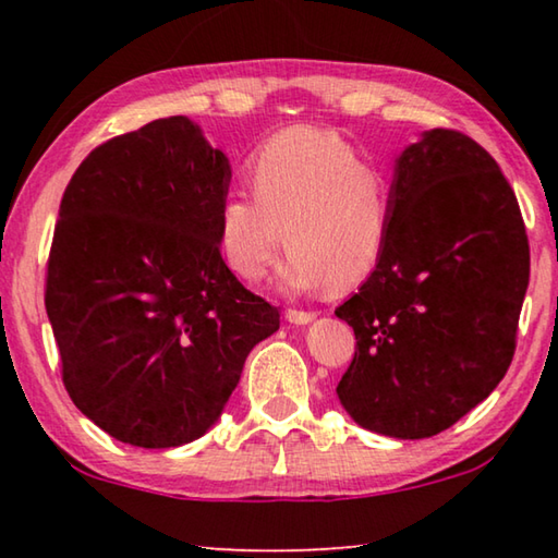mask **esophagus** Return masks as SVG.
I'll use <instances>...</instances> for the list:
<instances>
[{
  "label": "esophagus",
  "mask_w": 558,
  "mask_h": 558,
  "mask_svg": "<svg viewBox=\"0 0 558 558\" xmlns=\"http://www.w3.org/2000/svg\"><path fill=\"white\" fill-rule=\"evenodd\" d=\"M286 319L290 325H310L315 319V313H305V310H286Z\"/></svg>",
  "instance_id": "esophagus-1"
}]
</instances>
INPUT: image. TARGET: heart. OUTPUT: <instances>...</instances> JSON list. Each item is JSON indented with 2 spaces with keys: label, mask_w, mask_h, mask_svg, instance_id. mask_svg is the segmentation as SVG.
I'll return each mask as SVG.
<instances>
[{
  "label": "heart",
  "mask_w": 558,
  "mask_h": 558,
  "mask_svg": "<svg viewBox=\"0 0 558 558\" xmlns=\"http://www.w3.org/2000/svg\"><path fill=\"white\" fill-rule=\"evenodd\" d=\"M253 194L229 189L219 202L221 256L243 280H258L288 258L278 282L288 292L352 290L379 268L393 229V186L342 135L292 125L272 135L248 165Z\"/></svg>",
  "instance_id": "obj_1"
}]
</instances>
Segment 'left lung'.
<instances>
[{
	"mask_svg": "<svg viewBox=\"0 0 558 558\" xmlns=\"http://www.w3.org/2000/svg\"><path fill=\"white\" fill-rule=\"evenodd\" d=\"M386 256L335 310L356 352L337 396L381 436H438L505 379L529 286V241L502 169L475 140L428 130L393 167Z\"/></svg>",
	"mask_w": 558,
	"mask_h": 558,
	"instance_id": "obj_1",
	"label": "left lung"
}]
</instances>
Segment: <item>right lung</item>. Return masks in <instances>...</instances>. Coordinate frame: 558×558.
Listing matches in <instances>:
<instances>
[{
    "mask_svg": "<svg viewBox=\"0 0 558 558\" xmlns=\"http://www.w3.org/2000/svg\"><path fill=\"white\" fill-rule=\"evenodd\" d=\"M231 165L184 116L93 149L65 186L46 270L63 386L135 448L202 438L280 313L221 258Z\"/></svg>",
    "mask_w": 558,
    "mask_h": 558,
    "instance_id": "obj_1",
    "label": "right lung"
}]
</instances>
